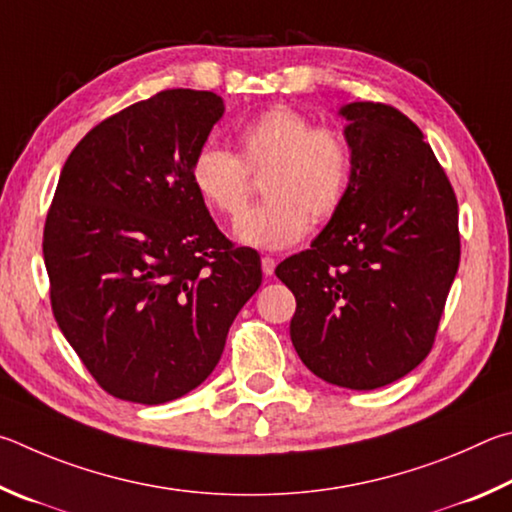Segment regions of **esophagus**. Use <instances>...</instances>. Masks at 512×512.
I'll list each match as a JSON object with an SVG mask.
<instances>
[{"label":"esophagus","instance_id":"34e87169","mask_svg":"<svg viewBox=\"0 0 512 512\" xmlns=\"http://www.w3.org/2000/svg\"><path fill=\"white\" fill-rule=\"evenodd\" d=\"M261 267H263V274L265 276H272L274 270H276V261H274L272 256H263L261 258Z\"/></svg>","mask_w":512,"mask_h":512}]
</instances>
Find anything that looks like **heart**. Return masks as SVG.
Wrapping results in <instances>:
<instances>
[{"instance_id": "obj_1", "label": "heart", "mask_w": 512, "mask_h": 512, "mask_svg": "<svg viewBox=\"0 0 512 512\" xmlns=\"http://www.w3.org/2000/svg\"><path fill=\"white\" fill-rule=\"evenodd\" d=\"M236 148V155L215 146L197 150L191 182L209 209L236 218L247 204L251 177L263 175L267 200L242 213L233 229L242 245L290 247L310 220L333 218L351 191V139L335 125H315L290 105H274L249 119L236 134Z\"/></svg>"}]
</instances>
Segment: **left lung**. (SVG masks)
I'll use <instances>...</instances> for the list:
<instances>
[{"label": "left lung", "instance_id": "obj_1", "mask_svg": "<svg viewBox=\"0 0 512 512\" xmlns=\"http://www.w3.org/2000/svg\"><path fill=\"white\" fill-rule=\"evenodd\" d=\"M339 114L355 150L353 184L326 229L276 267L297 312L301 362L330 384L380 389L432 351L459 270V204L418 125L384 103Z\"/></svg>", "mask_w": 512, "mask_h": 512}]
</instances>
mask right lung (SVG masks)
<instances>
[{"instance_id":"obj_1","label":"right lung","mask_w":512,"mask_h":512,"mask_svg":"<svg viewBox=\"0 0 512 512\" xmlns=\"http://www.w3.org/2000/svg\"><path fill=\"white\" fill-rule=\"evenodd\" d=\"M224 114L218 94L164 89L89 130L44 222L51 310L110 396L161 405L209 378L261 256L215 227L191 161Z\"/></svg>"}]
</instances>
